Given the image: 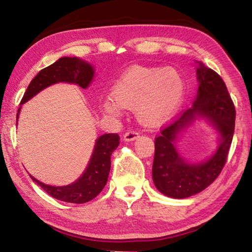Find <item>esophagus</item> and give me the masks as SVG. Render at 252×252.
Returning <instances> with one entry per match:
<instances>
[{
    "mask_svg": "<svg viewBox=\"0 0 252 252\" xmlns=\"http://www.w3.org/2000/svg\"><path fill=\"white\" fill-rule=\"evenodd\" d=\"M138 138H139V133L135 131H129V132H126L125 135H123V140L127 142L134 141V140H136Z\"/></svg>",
    "mask_w": 252,
    "mask_h": 252,
    "instance_id": "obj_1",
    "label": "esophagus"
}]
</instances>
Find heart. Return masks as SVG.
Wrapping results in <instances>:
<instances>
[{
	"instance_id": "obj_1",
	"label": "heart",
	"mask_w": 252,
	"mask_h": 252,
	"mask_svg": "<svg viewBox=\"0 0 252 252\" xmlns=\"http://www.w3.org/2000/svg\"><path fill=\"white\" fill-rule=\"evenodd\" d=\"M185 94V80L176 69L135 65L117 80L102 109L112 116H120L123 109H134L143 126L159 127L177 113Z\"/></svg>"
}]
</instances>
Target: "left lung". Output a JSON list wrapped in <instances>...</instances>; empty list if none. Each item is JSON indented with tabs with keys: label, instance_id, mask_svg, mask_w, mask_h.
<instances>
[{
	"label": "left lung",
	"instance_id": "left-lung-1",
	"mask_svg": "<svg viewBox=\"0 0 252 252\" xmlns=\"http://www.w3.org/2000/svg\"><path fill=\"white\" fill-rule=\"evenodd\" d=\"M197 63L198 91L192 106L156 139L152 165L153 183L162 194L185 199L201 192L219 176L231 146L234 110L227 87L220 75L201 62ZM204 121L216 131L219 147L202 161H190L178 152L181 134L194 121Z\"/></svg>",
	"mask_w": 252,
	"mask_h": 252
}]
</instances>
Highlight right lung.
<instances>
[{"label": "right lung", "mask_w": 252, "mask_h": 252, "mask_svg": "<svg viewBox=\"0 0 252 252\" xmlns=\"http://www.w3.org/2000/svg\"><path fill=\"white\" fill-rule=\"evenodd\" d=\"M94 75L95 70L91 63L76 57L60 58L53 64L41 70L31 81L21 101L16 114V121L19 120L22 104L31 100L44 89L60 82L76 84L82 89H88L94 79ZM119 143L120 140L118 134L105 133L100 135L95 140L90 161L82 176L70 185L50 186L39 181L31 174L30 177L49 195L61 201L78 204L91 201L106 185L111 168V155L118 148Z\"/></svg>", "instance_id": "1"}]
</instances>
